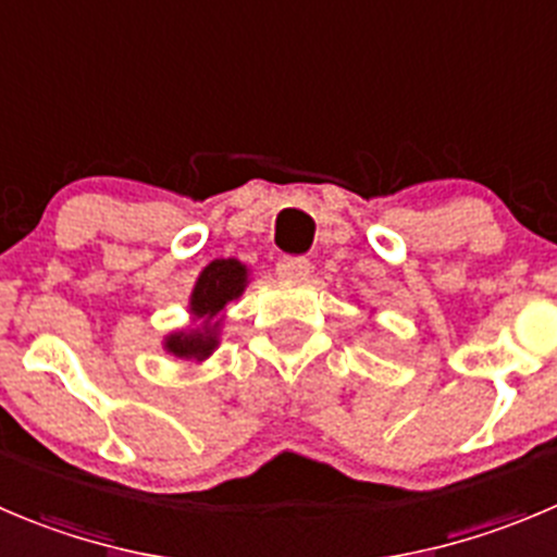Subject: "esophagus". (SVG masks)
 Returning <instances> with one entry per match:
<instances>
[{"mask_svg":"<svg viewBox=\"0 0 557 557\" xmlns=\"http://www.w3.org/2000/svg\"><path fill=\"white\" fill-rule=\"evenodd\" d=\"M275 273H278V278H284V282H306L311 273V264L309 259H282L278 268H275Z\"/></svg>","mask_w":557,"mask_h":557,"instance_id":"1","label":"esophagus"}]
</instances>
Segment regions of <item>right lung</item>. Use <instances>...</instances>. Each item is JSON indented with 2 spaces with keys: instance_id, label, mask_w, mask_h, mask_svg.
<instances>
[{
  "instance_id": "1",
  "label": "right lung",
  "mask_w": 557,
  "mask_h": 557,
  "mask_svg": "<svg viewBox=\"0 0 557 557\" xmlns=\"http://www.w3.org/2000/svg\"><path fill=\"white\" fill-rule=\"evenodd\" d=\"M251 270L240 259H213L199 273L188 298L190 325L163 336V349L180 361L202 363L219 349L224 309L248 287Z\"/></svg>"
}]
</instances>
